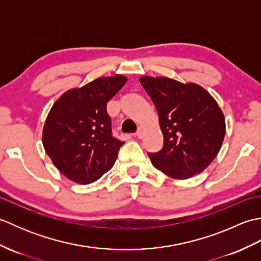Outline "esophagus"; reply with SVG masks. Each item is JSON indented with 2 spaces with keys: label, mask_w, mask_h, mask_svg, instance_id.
I'll return each mask as SVG.
<instances>
[{
  "label": "esophagus",
  "mask_w": 261,
  "mask_h": 261,
  "mask_svg": "<svg viewBox=\"0 0 261 261\" xmlns=\"http://www.w3.org/2000/svg\"><path fill=\"white\" fill-rule=\"evenodd\" d=\"M143 135H145V130H143L142 126H139L138 127V131L136 132V136L139 138V139H141V138H143Z\"/></svg>",
  "instance_id": "obj_1"
}]
</instances>
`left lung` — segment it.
Here are the masks:
<instances>
[{
  "label": "left lung",
  "instance_id": "obj_1",
  "mask_svg": "<svg viewBox=\"0 0 261 261\" xmlns=\"http://www.w3.org/2000/svg\"><path fill=\"white\" fill-rule=\"evenodd\" d=\"M140 83L156 107L164 135L162 150L148 153L151 164L176 179L202 173L224 139L225 120L218 103L196 84L149 76Z\"/></svg>",
  "mask_w": 261,
  "mask_h": 261
}]
</instances>
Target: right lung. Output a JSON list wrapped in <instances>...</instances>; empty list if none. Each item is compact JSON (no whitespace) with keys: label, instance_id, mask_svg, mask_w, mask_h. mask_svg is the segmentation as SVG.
Masks as SVG:
<instances>
[{"label":"right lung","instance_id":"right-lung-1","mask_svg":"<svg viewBox=\"0 0 261 261\" xmlns=\"http://www.w3.org/2000/svg\"><path fill=\"white\" fill-rule=\"evenodd\" d=\"M126 82L101 77L60 96L49 112L42 143L57 169L79 184H90L113 167L123 141L112 134L107 104Z\"/></svg>","mask_w":261,"mask_h":261}]
</instances>
